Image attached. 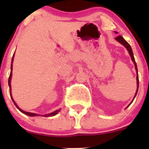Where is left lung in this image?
I'll return each instance as SVG.
<instances>
[{
	"mask_svg": "<svg viewBox=\"0 0 149 149\" xmlns=\"http://www.w3.org/2000/svg\"><path fill=\"white\" fill-rule=\"evenodd\" d=\"M115 33H117L116 31H115ZM115 40H117V41L118 42H119L120 43H121L122 45H124L125 47H126V49H127V51H128V52H129V54H130V57H131V59H132V61H133V62L134 63V65H135V68H136V72H137V76H136V79H137V90H136V94H135V96H134V98H133V100H134L135 99V97H136V94H137V93H138V90H139V74H138V68H137V65H136V61H135V58H134V56H133V50H132V49H131V47H130V45L128 44V43L127 42L125 41V40H124V38H123V37H122V36H118V37H117L116 38H115ZM133 102V101L131 102V103ZM130 103V104H131ZM130 104L129 105H130ZM128 105V106H129ZM127 106V107H128Z\"/></svg>",
	"mask_w": 149,
	"mask_h": 149,
	"instance_id": "1",
	"label": "left lung"
}]
</instances>
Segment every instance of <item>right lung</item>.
Segmentation results:
<instances>
[{"label": "right lung", "instance_id": "obj_1", "mask_svg": "<svg viewBox=\"0 0 149 149\" xmlns=\"http://www.w3.org/2000/svg\"><path fill=\"white\" fill-rule=\"evenodd\" d=\"M13 57H14V54H13V58H12V60H11V65H10V76H9V78H8V86H9V91H10V97H11L12 100H13V103H14V104L16 105V107L18 108V109H19V110L21 111V112H22V113L25 114V115H29V116H31V117H33V116H38V114H35V113H31V112H25V111L22 110V109H21L20 108L18 107V105L16 104V103H15L14 100H13V98H12V96H11V92H10V91H11V87H10V79H11V76H12V69H13V65H12V63H13ZM60 110L61 109H58V110L55 111V112H52V113L50 114H48V115H42V116H44V117H49V116H54V115H57L58 114V112H60Z\"/></svg>", "mask_w": 149, "mask_h": 149}]
</instances>
